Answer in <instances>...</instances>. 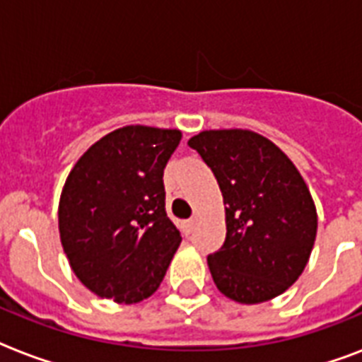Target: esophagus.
<instances>
[{
	"label": "esophagus",
	"instance_id": "34e87169",
	"mask_svg": "<svg viewBox=\"0 0 362 362\" xmlns=\"http://www.w3.org/2000/svg\"><path fill=\"white\" fill-rule=\"evenodd\" d=\"M195 223H197V220H195V218L184 221V231H186V235H189V233H192L193 229H195Z\"/></svg>",
	"mask_w": 362,
	"mask_h": 362
}]
</instances>
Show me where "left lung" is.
Returning a JSON list of instances; mask_svg holds the SVG:
<instances>
[{
	"label": "left lung",
	"mask_w": 362,
	"mask_h": 362,
	"mask_svg": "<svg viewBox=\"0 0 362 362\" xmlns=\"http://www.w3.org/2000/svg\"><path fill=\"white\" fill-rule=\"evenodd\" d=\"M187 144L212 169L226 204V242L209 255L216 287L240 304L281 295L303 274L317 233L300 173L253 131H201Z\"/></svg>",
	"instance_id": "left-lung-1"
}]
</instances>
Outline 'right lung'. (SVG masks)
Here are the masks:
<instances>
[{
  "mask_svg": "<svg viewBox=\"0 0 362 362\" xmlns=\"http://www.w3.org/2000/svg\"><path fill=\"white\" fill-rule=\"evenodd\" d=\"M178 129L125 125L82 153L62 189L59 238L76 278L120 304L148 298L182 237L165 212L163 169Z\"/></svg>",
  "mask_w": 362,
  "mask_h": 362,
  "instance_id": "add662e5",
  "label": "right lung"
}]
</instances>
